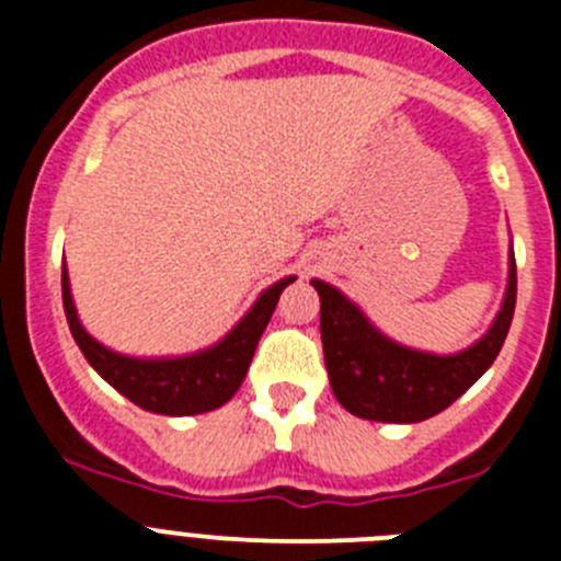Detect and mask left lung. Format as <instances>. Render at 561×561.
<instances>
[{"instance_id": "left-lung-1", "label": "left lung", "mask_w": 561, "mask_h": 561, "mask_svg": "<svg viewBox=\"0 0 561 561\" xmlns=\"http://www.w3.org/2000/svg\"><path fill=\"white\" fill-rule=\"evenodd\" d=\"M311 286L320 295V336L336 401L359 419L415 424L447 410L492 368L517 304V264L512 250L508 286L492 329L466 351L447 356L399 345L340 289L323 280H311Z\"/></svg>"}]
</instances>
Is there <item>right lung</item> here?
Listing matches in <instances>:
<instances>
[{"label": "right lung", "mask_w": 561, "mask_h": 561, "mask_svg": "<svg viewBox=\"0 0 561 561\" xmlns=\"http://www.w3.org/2000/svg\"><path fill=\"white\" fill-rule=\"evenodd\" d=\"M291 280L295 277L289 275L261 291L255 306L241 317V323L213 348L199 351V354L171 356V359H137V356L108 351L106 345L92 340L78 320L72 291H69L67 266H61V297L64 314H67L69 331L76 336L78 348L117 393H123L148 413L199 415L227 404L241 388L257 340L264 334L277 306V297Z\"/></svg>", "instance_id": "obj_1"}]
</instances>
